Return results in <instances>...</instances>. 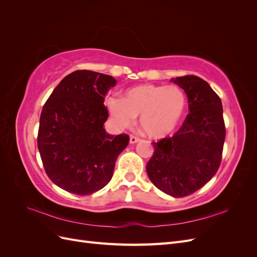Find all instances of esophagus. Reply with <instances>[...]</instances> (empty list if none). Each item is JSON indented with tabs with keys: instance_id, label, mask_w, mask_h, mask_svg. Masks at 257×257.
Masks as SVG:
<instances>
[{
	"instance_id": "esophagus-1",
	"label": "esophagus",
	"mask_w": 257,
	"mask_h": 257,
	"mask_svg": "<svg viewBox=\"0 0 257 257\" xmlns=\"http://www.w3.org/2000/svg\"><path fill=\"white\" fill-rule=\"evenodd\" d=\"M138 142H141V138H139V137H137L135 135H131L130 136V143L131 144H136Z\"/></svg>"
}]
</instances>
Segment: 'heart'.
I'll list each match as a JSON object with an SVG mask.
<instances>
[{
  "instance_id": "obj_1",
  "label": "heart",
  "mask_w": 257,
  "mask_h": 257,
  "mask_svg": "<svg viewBox=\"0 0 257 257\" xmlns=\"http://www.w3.org/2000/svg\"><path fill=\"white\" fill-rule=\"evenodd\" d=\"M106 105L119 126H130L139 116L141 126L148 136L162 138L180 123L186 98L176 85L143 84L127 90L122 98H108Z\"/></svg>"
}]
</instances>
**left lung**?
I'll return each mask as SVG.
<instances>
[{
    "label": "left lung",
    "instance_id": "8db88e82",
    "mask_svg": "<svg viewBox=\"0 0 257 257\" xmlns=\"http://www.w3.org/2000/svg\"><path fill=\"white\" fill-rule=\"evenodd\" d=\"M173 81L188 96L190 113L172 137L152 143L154 152L146 169L159 190L184 197L203 188L216 174L226 132L221 98L207 81L194 75Z\"/></svg>",
    "mask_w": 257,
    "mask_h": 257
}]
</instances>
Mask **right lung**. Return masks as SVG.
I'll list each match as a JSON object with an SVG mask.
<instances>
[{
    "mask_svg": "<svg viewBox=\"0 0 257 257\" xmlns=\"http://www.w3.org/2000/svg\"><path fill=\"white\" fill-rule=\"evenodd\" d=\"M109 75L76 71L57 85L45 103L37 147L50 180L76 195H90L111 180L116 158L128 145L126 134L109 135L106 93Z\"/></svg>",
    "mask_w": 257,
    "mask_h": 257,
    "instance_id": "add662e5",
    "label": "right lung"
}]
</instances>
